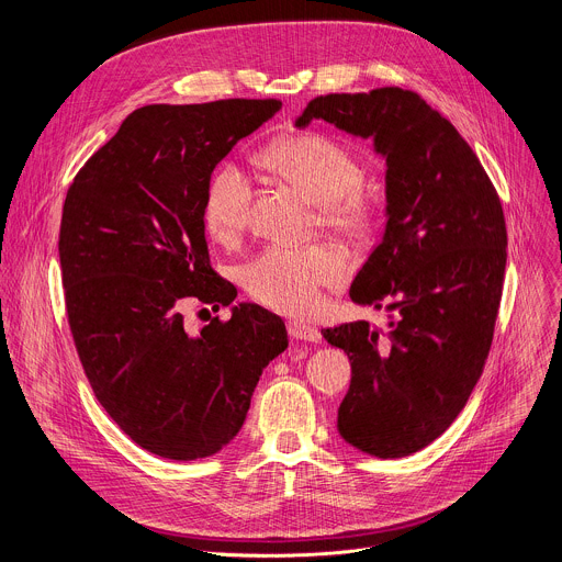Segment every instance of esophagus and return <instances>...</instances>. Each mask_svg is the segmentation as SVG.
I'll return each instance as SVG.
<instances>
[{"label": "esophagus", "mask_w": 562, "mask_h": 562, "mask_svg": "<svg viewBox=\"0 0 562 562\" xmlns=\"http://www.w3.org/2000/svg\"><path fill=\"white\" fill-rule=\"evenodd\" d=\"M289 336L295 340H306V342H317L319 340V331L313 325L300 323V319H289Z\"/></svg>", "instance_id": "1"}]
</instances>
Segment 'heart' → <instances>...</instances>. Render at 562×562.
Listing matches in <instances>:
<instances>
[{
    "mask_svg": "<svg viewBox=\"0 0 562 562\" xmlns=\"http://www.w3.org/2000/svg\"><path fill=\"white\" fill-rule=\"evenodd\" d=\"M265 162L282 180L317 204L327 228L364 237L378 222V202L362 182L360 159L340 142L302 133L267 148ZM251 206V180L247 171L224 162L209 180L202 217L206 233L217 243H233L245 228ZM347 271L345 256L327 245L302 251L267 249L239 271L245 289L260 304L289 315H304L319 306L323 289L336 284Z\"/></svg>",
    "mask_w": 562,
    "mask_h": 562,
    "instance_id": "1",
    "label": "heart"
}]
</instances>
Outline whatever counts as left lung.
Listing matches in <instances>:
<instances>
[{
    "instance_id": "1",
    "label": "left lung",
    "mask_w": 562,
    "mask_h": 562,
    "mask_svg": "<svg viewBox=\"0 0 562 562\" xmlns=\"http://www.w3.org/2000/svg\"><path fill=\"white\" fill-rule=\"evenodd\" d=\"M325 120L384 157V235L351 300L384 308L323 338L351 360L338 431L375 458L420 451L458 418L483 373L503 295L507 226L483 165L438 111L397 87L311 100L297 128Z\"/></svg>"
}]
</instances>
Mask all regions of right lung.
<instances>
[{"label":"right lung","mask_w":562,"mask_h":562,"mask_svg":"<svg viewBox=\"0 0 562 562\" xmlns=\"http://www.w3.org/2000/svg\"><path fill=\"white\" fill-rule=\"evenodd\" d=\"M280 100L148 104L75 176L59 228L70 334L100 405L142 449L217 453L243 429L262 369L286 347L276 313L239 302L200 331L182 306H228L202 204L213 169Z\"/></svg>","instance_id":"1"}]
</instances>
